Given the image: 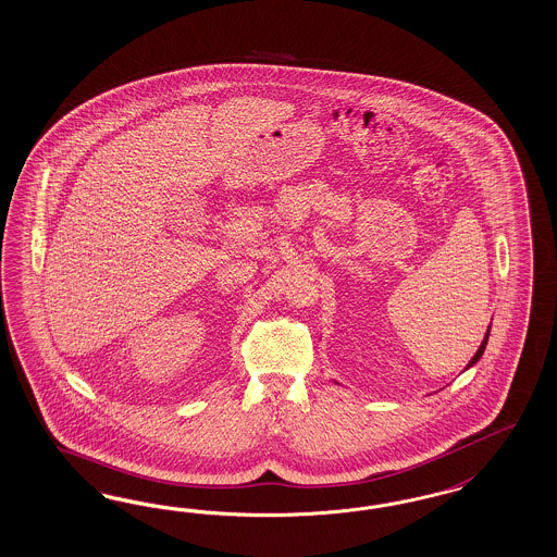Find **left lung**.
Wrapping results in <instances>:
<instances>
[{
    "label": "left lung",
    "instance_id": "8db88e82",
    "mask_svg": "<svg viewBox=\"0 0 557 557\" xmlns=\"http://www.w3.org/2000/svg\"><path fill=\"white\" fill-rule=\"evenodd\" d=\"M487 336H490V327H487V332H485L484 342H482V344H480V348H478V352H475V355H473V359L469 360V364H467V369H469V367H473V364H475V362H478V360L482 359V355H484V350H485V344H487Z\"/></svg>",
    "mask_w": 557,
    "mask_h": 557
}]
</instances>
